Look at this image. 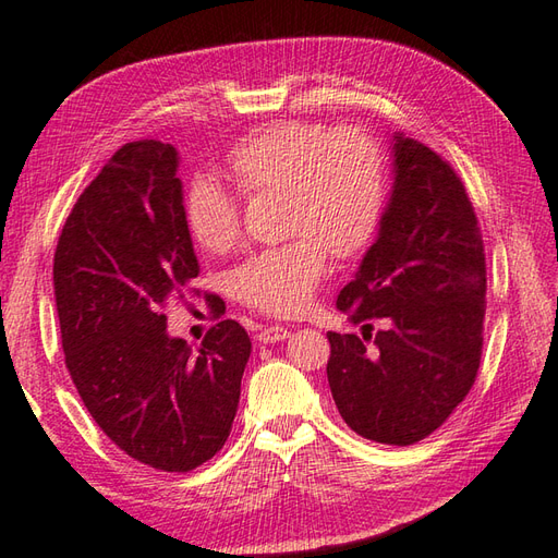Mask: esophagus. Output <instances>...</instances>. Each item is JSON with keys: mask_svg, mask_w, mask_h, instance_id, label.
I'll list each match as a JSON object with an SVG mask.
<instances>
[{"mask_svg": "<svg viewBox=\"0 0 558 558\" xmlns=\"http://www.w3.org/2000/svg\"><path fill=\"white\" fill-rule=\"evenodd\" d=\"M288 336H290V330L286 326H268V328L260 330L256 340L264 342V345H268V342H280V340H286Z\"/></svg>", "mask_w": 558, "mask_h": 558, "instance_id": "34e87169", "label": "esophagus"}]
</instances>
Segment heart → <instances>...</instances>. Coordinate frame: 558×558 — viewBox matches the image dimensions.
I'll use <instances>...</instances> for the list:
<instances>
[{
	"label": "heart",
	"mask_w": 558,
	"mask_h": 558,
	"mask_svg": "<svg viewBox=\"0 0 558 558\" xmlns=\"http://www.w3.org/2000/svg\"><path fill=\"white\" fill-rule=\"evenodd\" d=\"M225 165L246 196L280 189L286 230L300 234L236 266L234 298L270 316L306 312L326 276V248L338 258L357 256L378 232L386 208L381 150L360 129L282 120L242 136ZM184 220L206 252L225 254L242 234L240 198L196 177L186 186Z\"/></svg>",
	"instance_id": "1"
}]
</instances>
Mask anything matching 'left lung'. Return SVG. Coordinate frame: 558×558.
I'll list each match as a JSON object with an SVG mask.
<instances>
[{
  "label": "left lung",
  "mask_w": 558,
  "mask_h": 558,
  "mask_svg": "<svg viewBox=\"0 0 558 558\" xmlns=\"http://www.w3.org/2000/svg\"><path fill=\"white\" fill-rule=\"evenodd\" d=\"M393 189L338 310L362 338L328 333V386L352 432L412 446L441 426L480 369L487 266L477 216L441 156L396 132ZM372 317L387 328L372 347Z\"/></svg>",
  "instance_id": "obj_1"
}]
</instances>
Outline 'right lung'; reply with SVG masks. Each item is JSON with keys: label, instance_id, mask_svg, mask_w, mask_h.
Here are the masks:
<instances>
[{"label": "right lung", "instance_id": "obj_1", "mask_svg": "<svg viewBox=\"0 0 558 558\" xmlns=\"http://www.w3.org/2000/svg\"><path fill=\"white\" fill-rule=\"evenodd\" d=\"M177 148L134 141L76 201L54 252L64 362L83 405L126 456L189 472L225 446L252 354L225 318L198 350L168 333L162 306L198 276ZM222 314L220 298H210Z\"/></svg>", "mask_w": 558, "mask_h": 558}]
</instances>
